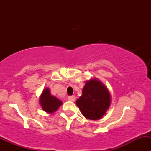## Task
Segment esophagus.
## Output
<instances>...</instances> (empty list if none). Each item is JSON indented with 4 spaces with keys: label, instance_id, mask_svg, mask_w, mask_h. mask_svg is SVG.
<instances>
[{
    "label": "esophagus",
    "instance_id": "esophagus-1",
    "mask_svg": "<svg viewBox=\"0 0 151 151\" xmlns=\"http://www.w3.org/2000/svg\"><path fill=\"white\" fill-rule=\"evenodd\" d=\"M68 99L69 100V101H75V99H76L75 96H70L68 97Z\"/></svg>",
    "mask_w": 151,
    "mask_h": 151
}]
</instances>
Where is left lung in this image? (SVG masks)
I'll use <instances>...</instances> for the list:
<instances>
[{
    "mask_svg": "<svg viewBox=\"0 0 151 151\" xmlns=\"http://www.w3.org/2000/svg\"><path fill=\"white\" fill-rule=\"evenodd\" d=\"M82 114L90 120L102 118L110 105V95L107 88L100 81H87L83 89V95L76 101Z\"/></svg>",
    "mask_w": 151,
    "mask_h": 151,
    "instance_id": "obj_1",
    "label": "left lung"
}]
</instances>
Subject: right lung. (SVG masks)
Returning a JSON list of instances; mask_svg holds the SVG:
<instances>
[{
	"instance_id": "add662e5",
	"label": "right lung",
	"mask_w": 151,
	"mask_h": 151,
	"mask_svg": "<svg viewBox=\"0 0 151 151\" xmlns=\"http://www.w3.org/2000/svg\"><path fill=\"white\" fill-rule=\"evenodd\" d=\"M39 101L44 111L49 113L55 112L58 109L59 106L62 104L61 101L50 94V90L48 88L44 90Z\"/></svg>"
}]
</instances>
